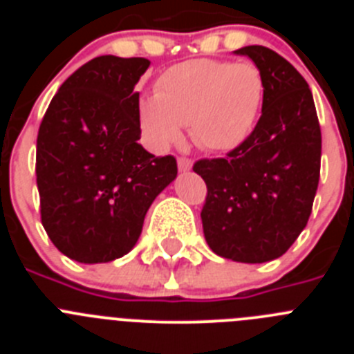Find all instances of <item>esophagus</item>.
Here are the masks:
<instances>
[{
  "label": "esophagus",
  "instance_id": "esophagus-1",
  "mask_svg": "<svg viewBox=\"0 0 354 354\" xmlns=\"http://www.w3.org/2000/svg\"><path fill=\"white\" fill-rule=\"evenodd\" d=\"M177 165H179V170L180 171H187V170H192V167H193V161L189 158H179L177 159Z\"/></svg>",
  "mask_w": 354,
  "mask_h": 354
}]
</instances>
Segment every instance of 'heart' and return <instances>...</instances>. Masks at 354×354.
<instances>
[{
	"instance_id": "obj_1",
	"label": "heart",
	"mask_w": 354,
	"mask_h": 354,
	"mask_svg": "<svg viewBox=\"0 0 354 354\" xmlns=\"http://www.w3.org/2000/svg\"><path fill=\"white\" fill-rule=\"evenodd\" d=\"M264 93V74L252 62L189 60L162 72L154 97L140 104V124L156 149L179 142L189 124L198 147L230 150L255 127Z\"/></svg>"
}]
</instances>
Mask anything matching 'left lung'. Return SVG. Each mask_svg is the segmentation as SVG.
<instances>
[{
  "instance_id": "8db88e82",
  "label": "left lung",
  "mask_w": 354,
  "mask_h": 354,
  "mask_svg": "<svg viewBox=\"0 0 354 354\" xmlns=\"http://www.w3.org/2000/svg\"><path fill=\"white\" fill-rule=\"evenodd\" d=\"M262 71V115L225 158L198 159L207 186L202 225L209 248L236 262L282 257L310 218L321 174V127L308 83L286 58L246 46Z\"/></svg>"
}]
</instances>
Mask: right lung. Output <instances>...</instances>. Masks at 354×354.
Segmentation results:
<instances>
[{
    "instance_id": "1",
    "label": "right lung",
    "mask_w": 354,
    "mask_h": 354,
    "mask_svg": "<svg viewBox=\"0 0 354 354\" xmlns=\"http://www.w3.org/2000/svg\"><path fill=\"white\" fill-rule=\"evenodd\" d=\"M147 58L97 56L58 88L37 136L40 220L53 245L83 264L124 257L156 196L177 177L174 156L138 143Z\"/></svg>"
}]
</instances>
